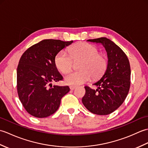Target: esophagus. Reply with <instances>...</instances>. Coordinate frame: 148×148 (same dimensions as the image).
I'll return each instance as SVG.
<instances>
[{
	"label": "esophagus",
	"instance_id": "1",
	"mask_svg": "<svg viewBox=\"0 0 148 148\" xmlns=\"http://www.w3.org/2000/svg\"><path fill=\"white\" fill-rule=\"evenodd\" d=\"M69 88H70V89L71 90H74L75 88H76V86H69Z\"/></svg>",
	"mask_w": 148,
	"mask_h": 148
}]
</instances>
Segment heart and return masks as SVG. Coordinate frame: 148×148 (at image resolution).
<instances>
[{
	"label": "heart",
	"instance_id": "heart-1",
	"mask_svg": "<svg viewBox=\"0 0 148 148\" xmlns=\"http://www.w3.org/2000/svg\"><path fill=\"white\" fill-rule=\"evenodd\" d=\"M69 55L65 51H60L55 58L56 68L62 73H67L73 67L74 61L81 60L79 71L70 72L65 76V83L69 85H78L88 81L100 79L106 71L108 60L99 53L95 45L86 42H79L68 49Z\"/></svg>",
	"mask_w": 148,
	"mask_h": 148
}]
</instances>
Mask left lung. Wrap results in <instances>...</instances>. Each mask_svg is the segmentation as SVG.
Here are the masks:
<instances>
[{"label": "left lung", "instance_id": "1", "mask_svg": "<svg viewBox=\"0 0 148 148\" xmlns=\"http://www.w3.org/2000/svg\"><path fill=\"white\" fill-rule=\"evenodd\" d=\"M87 41L102 44L108 54V65L101 79L93 84L98 86L97 90L84 86L86 93L82 102L93 114L108 115L122 104L129 92L131 74L129 60L123 51L106 37Z\"/></svg>", "mask_w": 148, "mask_h": 148}]
</instances>
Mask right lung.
<instances>
[{"label":"right lung","instance_id":"right-lung-1","mask_svg":"<svg viewBox=\"0 0 148 148\" xmlns=\"http://www.w3.org/2000/svg\"><path fill=\"white\" fill-rule=\"evenodd\" d=\"M73 42L45 39L27 49L17 68V90L22 105L30 114L46 118L57 111L61 99L70 88L52 85L63 79L55 64L56 55Z\"/></svg>","mask_w":148,"mask_h":148}]
</instances>
